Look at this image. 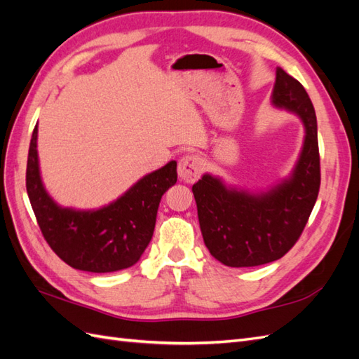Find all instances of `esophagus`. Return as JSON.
<instances>
[{"instance_id":"1","label":"esophagus","mask_w":359,"mask_h":359,"mask_svg":"<svg viewBox=\"0 0 359 359\" xmlns=\"http://www.w3.org/2000/svg\"><path fill=\"white\" fill-rule=\"evenodd\" d=\"M203 171V161L198 154H187L179 162V177L187 183H194Z\"/></svg>"}]
</instances>
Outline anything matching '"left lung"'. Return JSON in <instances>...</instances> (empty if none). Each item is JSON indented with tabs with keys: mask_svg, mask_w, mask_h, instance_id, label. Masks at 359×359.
Returning a JSON list of instances; mask_svg holds the SVG:
<instances>
[{
	"mask_svg": "<svg viewBox=\"0 0 359 359\" xmlns=\"http://www.w3.org/2000/svg\"><path fill=\"white\" fill-rule=\"evenodd\" d=\"M271 98L276 106L300 115L306 128L292 176L265 194L227 189L209 174L192 187L205 244L227 267H256L280 259L299 241L318 197L317 118L308 92L279 68Z\"/></svg>",
	"mask_w": 359,
	"mask_h": 359,
	"instance_id": "obj_1",
	"label": "left lung"
}]
</instances>
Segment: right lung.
<instances>
[{"instance_id":"obj_1","label":"right lung","mask_w":359,"mask_h":359,"mask_svg":"<svg viewBox=\"0 0 359 359\" xmlns=\"http://www.w3.org/2000/svg\"><path fill=\"white\" fill-rule=\"evenodd\" d=\"M36 140L38 124L30 141L25 187L51 250L69 267L83 271L110 273L132 267L151 241L162 196L177 182L176 161L141 179L109 206L74 210L57 206L43 189Z\"/></svg>"}]
</instances>
